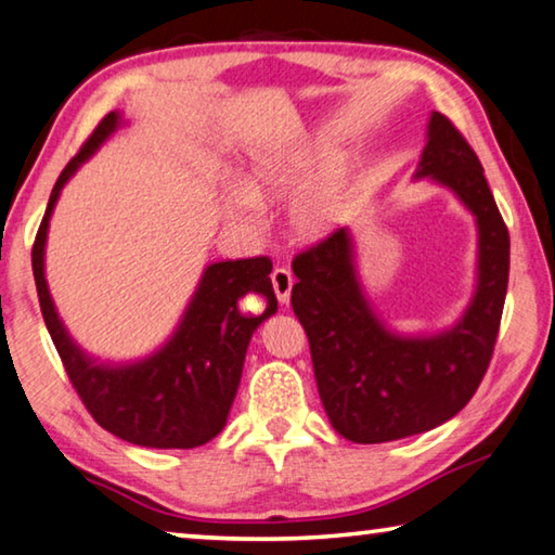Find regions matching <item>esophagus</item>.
<instances>
[{
	"instance_id": "esophagus-1",
	"label": "esophagus",
	"mask_w": 555,
	"mask_h": 555,
	"mask_svg": "<svg viewBox=\"0 0 555 555\" xmlns=\"http://www.w3.org/2000/svg\"><path fill=\"white\" fill-rule=\"evenodd\" d=\"M270 280H272V289H275V295H278L280 302L287 305L289 302V293H293V285H295L293 272H289L287 268H275V270H272Z\"/></svg>"
}]
</instances>
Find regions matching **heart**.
<instances>
[{
    "label": "heart",
    "instance_id": "obj_1",
    "mask_svg": "<svg viewBox=\"0 0 555 555\" xmlns=\"http://www.w3.org/2000/svg\"><path fill=\"white\" fill-rule=\"evenodd\" d=\"M324 142L307 144L295 152L260 162L245 177L243 189L229 194V214L235 223L256 229L260 223V202L283 198L287 194V221L293 231L317 238L332 231L347 214L349 175L337 159H330Z\"/></svg>",
    "mask_w": 555,
    "mask_h": 555
}]
</instances>
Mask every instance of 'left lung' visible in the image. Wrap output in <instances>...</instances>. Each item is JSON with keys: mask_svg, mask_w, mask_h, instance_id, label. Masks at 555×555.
Wrapping results in <instances>:
<instances>
[{"mask_svg": "<svg viewBox=\"0 0 555 555\" xmlns=\"http://www.w3.org/2000/svg\"><path fill=\"white\" fill-rule=\"evenodd\" d=\"M417 177L452 189L479 225V285L467 314L438 337L386 332L361 295L347 229L297 253L293 310L310 339L317 388L334 430L374 444L433 430L469 403L492 361L508 285V231L482 162L433 113Z\"/></svg>", "mask_w": 555, "mask_h": 555, "instance_id": "obj_1", "label": "left lung"}]
</instances>
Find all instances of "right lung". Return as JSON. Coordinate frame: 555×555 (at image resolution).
<instances>
[{
    "label": "right lung",
    "mask_w": 555,
    "mask_h": 555,
    "mask_svg": "<svg viewBox=\"0 0 555 555\" xmlns=\"http://www.w3.org/2000/svg\"><path fill=\"white\" fill-rule=\"evenodd\" d=\"M115 127L117 115L107 113L61 171L51 192L31 248L41 314L73 388L100 428L142 448H198L223 430L253 332L278 310L270 283L272 260L258 256L208 266L177 334L154 357L120 369L98 366L86 359L68 339L53 310L43 280V243L61 186ZM248 292L269 299L267 312L260 318H245L237 310V299Z\"/></svg>",
    "instance_id": "1"
}]
</instances>
